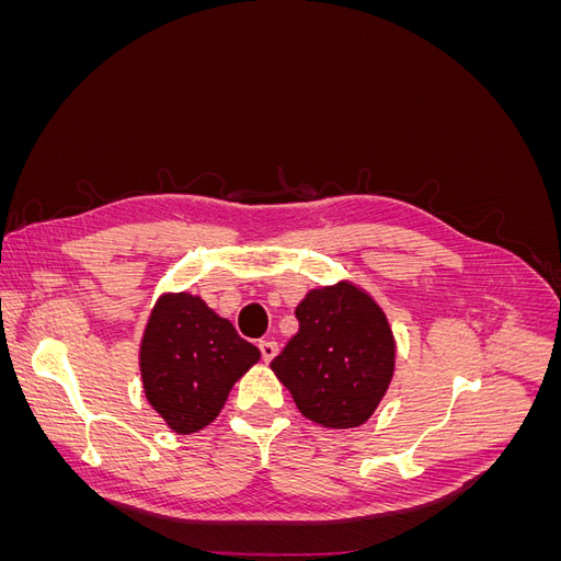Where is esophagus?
Listing matches in <instances>:
<instances>
[{
	"instance_id": "34e87169",
	"label": "esophagus",
	"mask_w": 561,
	"mask_h": 561,
	"mask_svg": "<svg viewBox=\"0 0 561 561\" xmlns=\"http://www.w3.org/2000/svg\"><path fill=\"white\" fill-rule=\"evenodd\" d=\"M260 351H262L264 363H268V360H274L276 355H278V344L271 342V339H262V342H260Z\"/></svg>"
}]
</instances>
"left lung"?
Returning a JSON list of instances; mask_svg holds the SVG:
<instances>
[{
	"label": "left lung",
	"mask_w": 561,
	"mask_h": 561,
	"mask_svg": "<svg viewBox=\"0 0 561 561\" xmlns=\"http://www.w3.org/2000/svg\"><path fill=\"white\" fill-rule=\"evenodd\" d=\"M295 316L299 332L271 367L307 419L360 426L393 377L396 344L383 311L355 285L339 283L311 290Z\"/></svg>",
	"instance_id": "1"
}]
</instances>
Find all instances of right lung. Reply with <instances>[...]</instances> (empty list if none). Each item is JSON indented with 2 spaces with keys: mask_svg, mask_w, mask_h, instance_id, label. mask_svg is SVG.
<instances>
[{
  "mask_svg": "<svg viewBox=\"0 0 561 561\" xmlns=\"http://www.w3.org/2000/svg\"><path fill=\"white\" fill-rule=\"evenodd\" d=\"M257 360L260 348L192 295L157 301L140 348L147 400L182 435L208 426Z\"/></svg>",
  "mask_w": 561,
  "mask_h": 561,
  "instance_id": "right-lung-1",
  "label": "right lung"
}]
</instances>
